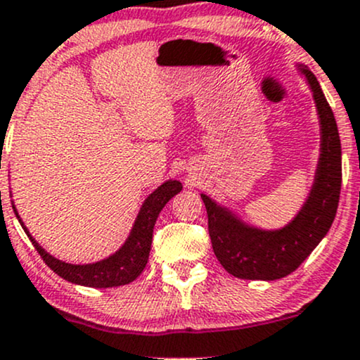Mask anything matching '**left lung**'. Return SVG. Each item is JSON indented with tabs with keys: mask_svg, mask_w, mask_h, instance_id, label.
<instances>
[{
	"mask_svg": "<svg viewBox=\"0 0 360 360\" xmlns=\"http://www.w3.org/2000/svg\"><path fill=\"white\" fill-rule=\"evenodd\" d=\"M306 75L321 121V157L314 186L299 215L287 227L266 232L248 227L201 196L208 215L213 252L231 275L244 280H278L297 270L333 224L342 188V147L337 121L318 80Z\"/></svg>",
	"mask_w": 360,
	"mask_h": 360,
	"instance_id": "obj_1",
	"label": "left lung"
}]
</instances>
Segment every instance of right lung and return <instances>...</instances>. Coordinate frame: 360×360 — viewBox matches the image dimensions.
I'll list each match as a JSON object with an SVG mask.
<instances>
[{"mask_svg":"<svg viewBox=\"0 0 360 360\" xmlns=\"http://www.w3.org/2000/svg\"><path fill=\"white\" fill-rule=\"evenodd\" d=\"M181 188L183 186H181L179 181H167V183L162 184L160 188H157L155 191L145 200L143 207H141L140 213H138L136 222L133 225L131 234H129L124 246H122L116 255L109 256L108 259H102V262L92 264H70L65 262H59V259L47 255V252L32 239V236L29 234L25 225L20 220L15 207L13 210L17 213L23 231L27 232V236L32 240L34 248L37 250L41 258L44 259V263L54 271V274H58L61 278L68 280L71 283H78V285L85 287H96V289H105V287L126 285V283L133 282V280L143 271V268L147 266L148 262L150 248H152L153 225L157 222V217H159L162 208L165 207V203H167L174 195H177V193L181 191Z\"/></svg>","mask_w":360,"mask_h":360,"instance_id":"1","label":"right lung"}]
</instances>
